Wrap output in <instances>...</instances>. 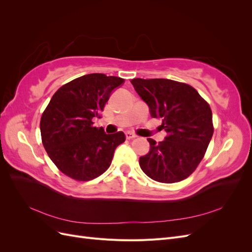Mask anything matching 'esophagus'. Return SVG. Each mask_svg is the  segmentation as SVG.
<instances>
[{"instance_id":"obj_1","label":"esophagus","mask_w":252,"mask_h":252,"mask_svg":"<svg viewBox=\"0 0 252 252\" xmlns=\"http://www.w3.org/2000/svg\"><path fill=\"white\" fill-rule=\"evenodd\" d=\"M125 134H126V139H127V140H131V139L136 138V135H135L134 133L130 132V131H127Z\"/></svg>"}]
</instances>
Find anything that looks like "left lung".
Segmentation results:
<instances>
[{"label":"left lung","instance_id":"1","mask_svg":"<svg viewBox=\"0 0 252 252\" xmlns=\"http://www.w3.org/2000/svg\"><path fill=\"white\" fill-rule=\"evenodd\" d=\"M136 93L147 103L152 118L161 119L167 135L140 158L148 177L159 183L187 179L203 159L213 134L212 111L199 93L185 83L168 79H133Z\"/></svg>","mask_w":252,"mask_h":252}]
</instances>
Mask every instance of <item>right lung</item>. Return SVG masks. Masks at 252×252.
<instances>
[{
    "mask_svg": "<svg viewBox=\"0 0 252 252\" xmlns=\"http://www.w3.org/2000/svg\"><path fill=\"white\" fill-rule=\"evenodd\" d=\"M124 79L90 73L60 87L41 122L43 146L58 169L75 181H90L109 168L124 132L106 134L94 126L114 88Z\"/></svg>",
    "mask_w": 252,
    "mask_h": 252,
    "instance_id": "right-lung-1",
    "label": "right lung"
}]
</instances>
